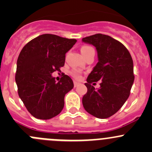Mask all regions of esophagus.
Instances as JSON below:
<instances>
[{
	"label": "esophagus",
	"instance_id": "34e87169",
	"mask_svg": "<svg viewBox=\"0 0 152 152\" xmlns=\"http://www.w3.org/2000/svg\"><path fill=\"white\" fill-rule=\"evenodd\" d=\"M73 84H74V87H76L80 83H79V82H76V81H75V82H73Z\"/></svg>",
	"mask_w": 152,
	"mask_h": 152
}]
</instances>
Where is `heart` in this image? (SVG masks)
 Listing matches in <instances>:
<instances>
[{"mask_svg":"<svg viewBox=\"0 0 152 152\" xmlns=\"http://www.w3.org/2000/svg\"><path fill=\"white\" fill-rule=\"evenodd\" d=\"M91 49H93V48H92L90 47V46H87V45H84V46H82V48H81V53H82V56H83V55H85L87 51H89V50H91ZM73 73V76H74L76 79H80V78H81L80 72H79V70H73V73Z\"/></svg>","mask_w":152,"mask_h":152,"instance_id":"obj_1","label":"heart"}]
</instances>
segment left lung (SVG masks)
<instances>
[{"label": "left lung", "instance_id": "8db88e82", "mask_svg": "<svg viewBox=\"0 0 152 152\" xmlns=\"http://www.w3.org/2000/svg\"><path fill=\"white\" fill-rule=\"evenodd\" d=\"M96 47L98 63L85 85L87 93L82 98L85 110L98 118H107L117 113L128 99L134 82L133 61L121 42L108 35L96 34L82 39ZM101 80L100 87L91 84Z\"/></svg>", "mask_w": 152, "mask_h": 152}]
</instances>
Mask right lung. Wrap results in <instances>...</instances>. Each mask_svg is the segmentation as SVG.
Listing matches in <instances>:
<instances>
[{"label": "right lung", "instance_id": "right-lung-1", "mask_svg": "<svg viewBox=\"0 0 152 152\" xmlns=\"http://www.w3.org/2000/svg\"><path fill=\"white\" fill-rule=\"evenodd\" d=\"M76 41L45 34L28 42L20 53L15 75L18 95L36 118L50 119L63 109L65 96L73 82L67 75L56 82L51 74L64 66L65 53Z\"/></svg>", "mask_w": 152, "mask_h": 152}]
</instances>
